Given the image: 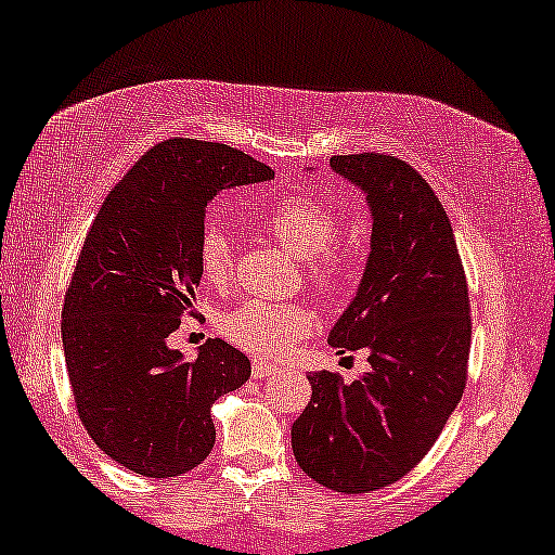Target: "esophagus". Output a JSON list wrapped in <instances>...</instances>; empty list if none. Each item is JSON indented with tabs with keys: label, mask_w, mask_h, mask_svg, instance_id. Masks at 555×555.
<instances>
[{
	"label": "esophagus",
	"mask_w": 555,
	"mask_h": 555,
	"mask_svg": "<svg viewBox=\"0 0 555 555\" xmlns=\"http://www.w3.org/2000/svg\"><path fill=\"white\" fill-rule=\"evenodd\" d=\"M278 371V366L275 363H270V361H262V359H255L253 361V376L255 378H264V376H272Z\"/></svg>",
	"instance_id": "34e87169"
}]
</instances>
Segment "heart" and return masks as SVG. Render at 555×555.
Masks as SVG:
<instances>
[{"instance_id":"obj_1","label":"heart","mask_w":555,"mask_h":555,"mask_svg":"<svg viewBox=\"0 0 555 555\" xmlns=\"http://www.w3.org/2000/svg\"><path fill=\"white\" fill-rule=\"evenodd\" d=\"M260 224L287 253L306 260V283L321 298H340L356 278V260L338 245L340 222L331 209L308 196H285L260 209ZM196 262L209 285L230 283L234 270L232 242L224 227L207 222L196 242ZM315 318L300 302L245 300L219 318L222 336L242 351L257 356H283L313 331Z\"/></svg>"}]
</instances>
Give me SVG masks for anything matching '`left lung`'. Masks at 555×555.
<instances>
[{"instance_id":"left-lung-1","label":"left lung","mask_w":555,"mask_h":555,"mask_svg":"<svg viewBox=\"0 0 555 555\" xmlns=\"http://www.w3.org/2000/svg\"><path fill=\"white\" fill-rule=\"evenodd\" d=\"M331 166L366 194L374 224L359 293L328 344L366 348L371 371L351 384L310 374L291 435L302 473L359 495L401 480L437 442L465 391L473 318L450 217L422 173L384 154Z\"/></svg>"}]
</instances>
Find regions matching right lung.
Segmentation results:
<instances>
[{
	"instance_id": "right-lung-1",
	"label": "right lung",
	"mask_w": 555,
	"mask_h": 555,
	"mask_svg": "<svg viewBox=\"0 0 555 555\" xmlns=\"http://www.w3.org/2000/svg\"><path fill=\"white\" fill-rule=\"evenodd\" d=\"M275 177L224 143L169 139L105 196L63 306L65 366L93 442L143 477H177L215 447L211 404L249 378V359L207 338L194 361L169 348L192 313L196 242L222 189Z\"/></svg>"
}]
</instances>
